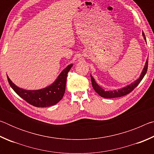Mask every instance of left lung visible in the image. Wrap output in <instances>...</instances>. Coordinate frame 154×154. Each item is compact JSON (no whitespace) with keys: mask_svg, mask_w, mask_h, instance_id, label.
Here are the masks:
<instances>
[{"mask_svg":"<svg viewBox=\"0 0 154 154\" xmlns=\"http://www.w3.org/2000/svg\"><path fill=\"white\" fill-rule=\"evenodd\" d=\"M142 35L143 36L144 39L145 40V42L147 43L144 32H143ZM147 68H148V60H146L145 66L143 68L141 74H140L139 79H137L136 81H134V82H132L131 84L127 85V86L124 88H122L121 89L110 90V91H105L103 88H101L100 85H98L97 84V83L95 82V79H94V77L92 76V75H90L92 87L94 88V90H95V92L96 93H98V95H100L101 97H103L105 98H118V97H121V96H124L125 95L128 94H129L130 92H131L139 84V83L141 82L143 78L144 77L146 72H147Z\"/></svg>","mask_w":154,"mask_h":154,"instance_id":"8db88e82","label":"left lung"}]
</instances>
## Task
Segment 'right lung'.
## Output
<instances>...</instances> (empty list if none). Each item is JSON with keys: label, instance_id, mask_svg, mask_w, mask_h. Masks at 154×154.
Here are the masks:
<instances>
[{"label": "right lung", "instance_id": "right-lung-1", "mask_svg": "<svg viewBox=\"0 0 154 154\" xmlns=\"http://www.w3.org/2000/svg\"><path fill=\"white\" fill-rule=\"evenodd\" d=\"M72 66L68 65L52 84L41 90H26L17 87L7 76L10 86L15 93L30 105L36 107H47L56 105L63 97L66 89L67 74Z\"/></svg>", "mask_w": 154, "mask_h": 154}]
</instances>
